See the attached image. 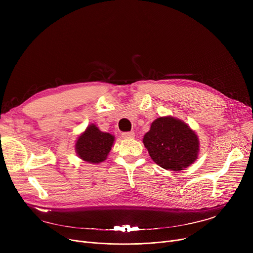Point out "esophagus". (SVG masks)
<instances>
[{
    "mask_svg": "<svg viewBox=\"0 0 253 253\" xmlns=\"http://www.w3.org/2000/svg\"><path fill=\"white\" fill-rule=\"evenodd\" d=\"M134 136H135V133L134 132H123L122 133V137L123 138H126V139H132V138H134Z\"/></svg>",
    "mask_w": 253,
    "mask_h": 253,
    "instance_id": "1",
    "label": "esophagus"
}]
</instances>
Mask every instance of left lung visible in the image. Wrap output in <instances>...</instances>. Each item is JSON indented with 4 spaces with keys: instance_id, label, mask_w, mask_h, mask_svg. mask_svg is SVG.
Returning a JSON list of instances; mask_svg holds the SVG:
<instances>
[{
    "instance_id": "8db88e82",
    "label": "left lung",
    "mask_w": 253,
    "mask_h": 253,
    "mask_svg": "<svg viewBox=\"0 0 253 253\" xmlns=\"http://www.w3.org/2000/svg\"><path fill=\"white\" fill-rule=\"evenodd\" d=\"M142 142L156 164L172 171H180L192 165L200 150L195 131L171 116L156 119Z\"/></svg>"
}]
</instances>
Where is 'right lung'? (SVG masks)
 Instances as JSON below:
<instances>
[{"mask_svg":"<svg viewBox=\"0 0 253 253\" xmlns=\"http://www.w3.org/2000/svg\"><path fill=\"white\" fill-rule=\"evenodd\" d=\"M115 141V136L102 132L96 125H89L76 141V153L80 159L90 163L99 164L103 162Z\"/></svg>","mask_w":253,"mask_h":253,"instance_id":"add662e5","label":"right lung"}]
</instances>
